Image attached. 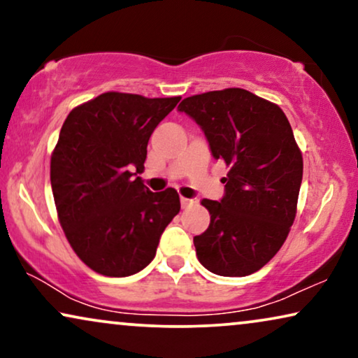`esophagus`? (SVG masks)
Listing matches in <instances>:
<instances>
[{
	"instance_id": "obj_1",
	"label": "esophagus",
	"mask_w": 358,
	"mask_h": 358,
	"mask_svg": "<svg viewBox=\"0 0 358 358\" xmlns=\"http://www.w3.org/2000/svg\"><path fill=\"white\" fill-rule=\"evenodd\" d=\"M197 203H199L197 199H185V197H180V205H182V208L194 207V205H197Z\"/></svg>"
}]
</instances>
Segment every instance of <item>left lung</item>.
Returning a JSON list of instances; mask_svg holds the SVG:
<instances>
[{"instance_id": "8db88e82", "label": "left lung", "mask_w": 358, "mask_h": 358, "mask_svg": "<svg viewBox=\"0 0 358 358\" xmlns=\"http://www.w3.org/2000/svg\"><path fill=\"white\" fill-rule=\"evenodd\" d=\"M178 109L202 127L229 171L222 202L203 199L207 231L194 238L200 264L223 277L251 275L278 252L296 217L303 156L273 102L241 87L195 94Z\"/></svg>"}]
</instances>
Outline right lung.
<instances>
[{"mask_svg":"<svg viewBox=\"0 0 358 358\" xmlns=\"http://www.w3.org/2000/svg\"><path fill=\"white\" fill-rule=\"evenodd\" d=\"M179 96L109 91L76 106L50 158L58 222L76 256L106 277H129L153 261L159 236L180 210L173 187H145L146 146Z\"/></svg>","mask_w":358,"mask_h":358,"instance_id":"right-lung-1","label":"right lung"}]
</instances>
